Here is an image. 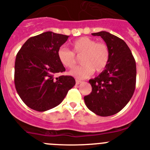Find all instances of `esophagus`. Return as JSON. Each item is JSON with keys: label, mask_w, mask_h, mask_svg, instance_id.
Wrapping results in <instances>:
<instances>
[{"label": "esophagus", "mask_w": 150, "mask_h": 150, "mask_svg": "<svg viewBox=\"0 0 150 150\" xmlns=\"http://www.w3.org/2000/svg\"><path fill=\"white\" fill-rule=\"evenodd\" d=\"M82 82H83V81H80V80H76V81H75V83H76V84H79V83H82Z\"/></svg>", "instance_id": "34e87169"}]
</instances>
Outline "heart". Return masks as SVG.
<instances>
[{
    "mask_svg": "<svg viewBox=\"0 0 150 150\" xmlns=\"http://www.w3.org/2000/svg\"><path fill=\"white\" fill-rule=\"evenodd\" d=\"M72 50L60 47L57 50V58L66 68L72 69L77 63L76 57L81 56L79 67L72 69L70 75L75 78L83 79L93 75L94 71L102 72L110 60V50L104 42H97L93 39L83 36L72 42Z\"/></svg>",
    "mask_w": 150,
    "mask_h": 150,
    "instance_id": "1",
    "label": "heart"
}]
</instances>
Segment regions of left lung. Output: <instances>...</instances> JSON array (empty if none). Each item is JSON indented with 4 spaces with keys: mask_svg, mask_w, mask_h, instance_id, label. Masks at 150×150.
<instances>
[{
    "mask_svg": "<svg viewBox=\"0 0 150 150\" xmlns=\"http://www.w3.org/2000/svg\"><path fill=\"white\" fill-rule=\"evenodd\" d=\"M101 36L110 50L107 67L89 83L90 94L84 102L91 111L108 117L120 111L133 96L136 85V63L130 48L120 38L106 31L92 33Z\"/></svg>",
    "mask_w": 150,
    "mask_h": 150,
    "instance_id": "8db88e82",
    "label": "left lung"
}]
</instances>
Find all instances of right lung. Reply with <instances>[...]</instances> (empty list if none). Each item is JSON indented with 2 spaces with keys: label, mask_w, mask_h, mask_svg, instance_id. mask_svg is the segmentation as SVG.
Wrapping results in <instances>:
<instances>
[{
  "label": "right lung",
  "mask_w": 150,
  "mask_h": 150,
  "mask_svg": "<svg viewBox=\"0 0 150 150\" xmlns=\"http://www.w3.org/2000/svg\"><path fill=\"white\" fill-rule=\"evenodd\" d=\"M69 36L52 31L28 39L16 55L14 81L16 91L24 103L37 111L60 105L75 80L69 75L54 78L65 72L57 58V50Z\"/></svg>",
  "instance_id": "obj_1"
}]
</instances>
